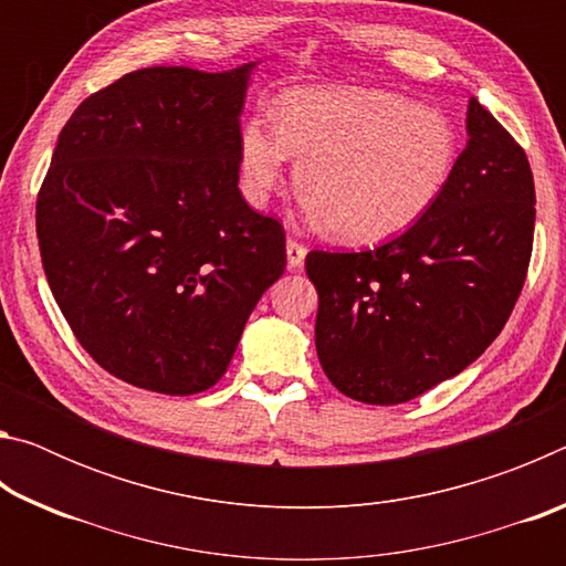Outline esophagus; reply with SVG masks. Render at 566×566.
Wrapping results in <instances>:
<instances>
[{
    "instance_id": "34e87169",
    "label": "esophagus",
    "mask_w": 566,
    "mask_h": 566,
    "mask_svg": "<svg viewBox=\"0 0 566 566\" xmlns=\"http://www.w3.org/2000/svg\"><path fill=\"white\" fill-rule=\"evenodd\" d=\"M304 256H306V247L292 237L286 239V264H290V270H302Z\"/></svg>"
}]
</instances>
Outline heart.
<instances>
[{
  "instance_id": "b5f03b06",
  "label": "heart",
  "mask_w": 566,
  "mask_h": 566,
  "mask_svg": "<svg viewBox=\"0 0 566 566\" xmlns=\"http://www.w3.org/2000/svg\"><path fill=\"white\" fill-rule=\"evenodd\" d=\"M292 155L302 157L296 181L314 222L347 242H381L439 202L459 142L442 112L399 94L306 87L286 94L276 122L254 114L239 132L249 202H270Z\"/></svg>"
}]
</instances>
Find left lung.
Returning a JSON list of instances; mask_svg holds the SVG:
<instances>
[{"instance_id": "left-lung-1", "label": "left lung", "mask_w": 566, "mask_h": 566, "mask_svg": "<svg viewBox=\"0 0 566 566\" xmlns=\"http://www.w3.org/2000/svg\"><path fill=\"white\" fill-rule=\"evenodd\" d=\"M444 195L389 242L306 254L324 375L364 405H401L459 375L496 339L530 270L534 177L474 97Z\"/></svg>"}]
</instances>
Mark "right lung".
<instances>
[{
    "label": "right lung",
    "mask_w": 566,
    "mask_h": 566,
    "mask_svg": "<svg viewBox=\"0 0 566 566\" xmlns=\"http://www.w3.org/2000/svg\"><path fill=\"white\" fill-rule=\"evenodd\" d=\"M252 66L129 72L56 139L36 197L46 282L76 342L127 385L214 387L286 266L280 219L237 187Z\"/></svg>",
    "instance_id": "1"
}]
</instances>
